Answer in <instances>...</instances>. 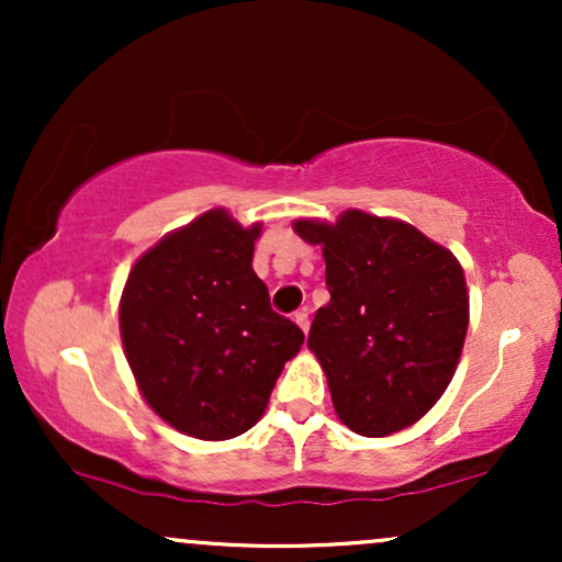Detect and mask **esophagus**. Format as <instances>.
<instances>
[{"mask_svg": "<svg viewBox=\"0 0 562 562\" xmlns=\"http://www.w3.org/2000/svg\"><path fill=\"white\" fill-rule=\"evenodd\" d=\"M293 322L301 327L303 333H308V312H306V308H301V312H295V314H293Z\"/></svg>", "mask_w": 562, "mask_h": 562, "instance_id": "34e87169", "label": "esophagus"}]
</instances>
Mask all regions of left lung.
I'll return each instance as SVG.
<instances>
[{
    "label": "left lung",
    "instance_id": "1",
    "mask_svg": "<svg viewBox=\"0 0 562 562\" xmlns=\"http://www.w3.org/2000/svg\"><path fill=\"white\" fill-rule=\"evenodd\" d=\"M319 245L330 303L314 314L308 351L325 370L338 420L383 438L443 396L465 346V272L449 248L402 218L348 209L335 222L295 218Z\"/></svg>",
    "mask_w": 562,
    "mask_h": 562
}]
</instances>
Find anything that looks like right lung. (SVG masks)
Wrapping results in <instances>:
<instances>
[{"mask_svg": "<svg viewBox=\"0 0 562 562\" xmlns=\"http://www.w3.org/2000/svg\"><path fill=\"white\" fill-rule=\"evenodd\" d=\"M259 235L261 222L205 211L145 250L121 293V344L142 398L200 441L254 428L301 351V327L272 312L254 272Z\"/></svg>", "mask_w": 562, "mask_h": 562, "instance_id": "obj_1", "label": "right lung"}]
</instances>
